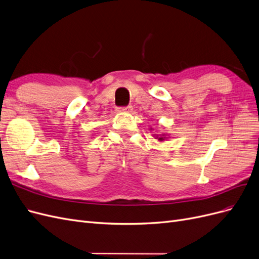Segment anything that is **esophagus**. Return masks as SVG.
Returning a JSON list of instances; mask_svg holds the SVG:
<instances>
[{
    "mask_svg": "<svg viewBox=\"0 0 259 259\" xmlns=\"http://www.w3.org/2000/svg\"><path fill=\"white\" fill-rule=\"evenodd\" d=\"M117 110L121 111V112H132V110H133V107H132V106H127V107H120V108H117Z\"/></svg>",
    "mask_w": 259,
    "mask_h": 259,
    "instance_id": "1",
    "label": "esophagus"
}]
</instances>
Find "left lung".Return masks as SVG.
<instances>
[{
  "mask_svg": "<svg viewBox=\"0 0 259 259\" xmlns=\"http://www.w3.org/2000/svg\"><path fill=\"white\" fill-rule=\"evenodd\" d=\"M156 138H158V139L160 140V142H163V140L165 139V137H164V135H163V136H158V135H156Z\"/></svg>",
  "mask_w": 259,
  "mask_h": 259,
  "instance_id": "8db88e82",
  "label": "left lung"
}]
</instances>
